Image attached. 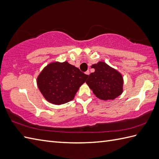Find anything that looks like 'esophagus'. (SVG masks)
I'll list each match as a JSON object with an SVG mask.
<instances>
[{
	"instance_id": "esophagus-1",
	"label": "esophagus",
	"mask_w": 159,
	"mask_h": 159,
	"mask_svg": "<svg viewBox=\"0 0 159 159\" xmlns=\"http://www.w3.org/2000/svg\"><path fill=\"white\" fill-rule=\"evenodd\" d=\"M85 74H86V75H88V76H89V74H90V72H89V70H87V72H85Z\"/></svg>"
}]
</instances>
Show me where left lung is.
Returning <instances> with one entry per match:
<instances>
[{"label":"left lung","instance_id":"obj_1","mask_svg":"<svg viewBox=\"0 0 159 159\" xmlns=\"http://www.w3.org/2000/svg\"><path fill=\"white\" fill-rule=\"evenodd\" d=\"M95 72L91 73L86 83L95 96L102 100H112L123 92V78L121 74L104 61L91 66Z\"/></svg>","mask_w":159,"mask_h":159}]
</instances>
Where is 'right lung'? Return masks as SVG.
<instances>
[{
    "instance_id": "right-lung-1",
    "label": "right lung",
    "mask_w": 159,
    "mask_h": 159,
    "mask_svg": "<svg viewBox=\"0 0 159 159\" xmlns=\"http://www.w3.org/2000/svg\"><path fill=\"white\" fill-rule=\"evenodd\" d=\"M88 76L68 61H54L43 68L36 83L47 102L61 105L75 98L76 92Z\"/></svg>"
}]
</instances>
